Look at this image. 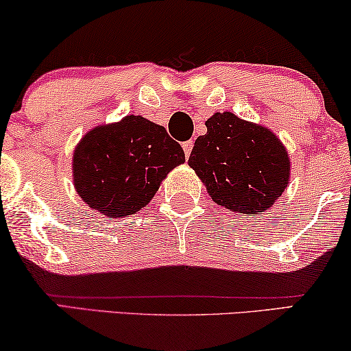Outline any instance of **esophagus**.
Masks as SVG:
<instances>
[{"mask_svg": "<svg viewBox=\"0 0 351 351\" xmlns=\"http://www.w3.org/2000/svg\"><path fill=\"white\" fill-rule=\"evenodd\" d=\"M182 148H184L185 156L189 158L190 153H192V149H193V142H192V140H186V142L182 143Z\"/></svg>", "mask_w": 351, "mask_h": 351, "instance_id": "obj_1", "label": "esophagus"}]
</instances>
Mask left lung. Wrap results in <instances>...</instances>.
<instances>
[{"label": "left lung", "mask_w": 351, "mask_h": 351, "mask_svg": "<svg viewBox=\"0 0 351 351\" xmlns=\"http://www.w3.org/2000/svg\"><path fill=\"white\" fill-rule=\"evenodd\" d=\"M189 166L219 206L263 215L274 206L290 180V156L271 129L234 112H215L204 122Z\"/></svg>", "instance_id": "obj_1"}]
</instances>
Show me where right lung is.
I'll use <instances>...</instances> for the list:
<instances>
[{
  "mask_svg": "<svg viewBox=\"0 0 351 351\" xmlns=\"http://www.w3.org/2000/svg\"><path fill=\"white\" fill-rule=\"evenodd\" d=\"M184 149L162 125L125 116L82 136L72 158L75 192L93 211L127 217L147 206Z\"/></svg>",
  "mask_w": 351,
  "mask_h": 351,
  "instance_id": "right-lung-1",
  "label": "right lung"
}]
</instances>
